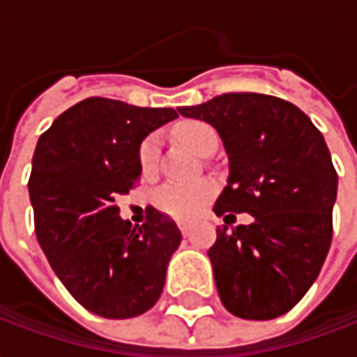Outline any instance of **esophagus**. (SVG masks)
<instances>
[{"instance_id":"34e87169","label":"esophagus","mask_w":357,"mask_h":357,"mask_svg":"<svg viewBox=\"0 0 357 357\" xmlns=\"http://www.w3.org/2000/svg\"><path fill=\"white\" fill-rule=\"evenodd\" d=\"M178 228H181L183 236H188L190 230H192V222H188V220H178Z\"/></svg>"}]
</instances>
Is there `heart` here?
Returning a JSON list of instances; mask_svg holds the SVG:
<instances>
[{
	"mask_svg": "<svg viewBox=\"0 0 357 357\" xmlns=\"http://www.w3.org/2000/svg\"><path fill=\"white\" fill-rule=\"evenodd\" d=\"M174 135L181 143L190 146L195 153H202L211 143H216V132L202 121H186L181 123ZM158 158V139L149 137L144 139L139 149V162L143 172H151L155 169ZM213 197V185L208 181H171L157 190L155 202L162 213L176 216V218H192L206 206V202Z\"/></svg>",
	"mask_w": 357,
	"mask_h": 357,
	"instance_id": "obj_1",
	"label": "heart"
}]
</instances>
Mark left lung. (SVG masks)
<instances>
[{"instance_id": "left-lung-1", "label": "left lung", "mask_w": 357, "mask_h": 357, "mask_svg": "<svg viewBox=\"0 0 357 357\" xmlns=\"http://www.w3.org/2000/svg\"><path fill=\"white\" fill-rule=\"evenodd\" d=\"M178 113L213 125L225 144L228 181L214 213L254 216L216 228L208 258L218 296L244 320L278 318L308 292L332 244L337 174L322 132L296 105L260 93H225Z\"/></svg>"}]
</instances>
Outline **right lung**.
<instances>
[{"mask_svg": "<svg viewBox=\"0 0 357 357\" xmlns=\"http://www.w3.org/2000/svg\"><path fill=\"white\" fill-rule=\"evenodd\" d=\"M176 117L171 107L91 97L37 141L29 176L35 234L63 286L97 316H141L162 292L181 230L155 208L143 227H132L119 216L115 199L141 176L146 135Z\"/></svg>", "mask_w": 357, "mask_h": 357, "instance_id": "obj_1", "label": "right lung"}]
</instances>
